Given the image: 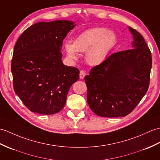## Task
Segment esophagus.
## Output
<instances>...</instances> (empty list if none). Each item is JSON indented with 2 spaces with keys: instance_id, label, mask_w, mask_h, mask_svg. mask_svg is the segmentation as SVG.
Listing matches in <instances>:
<instances>
[{
  "instance_id": "esophagus-1",
  "label": "esophagus",
  "mask_w": 160,
  "mask_h": 160,
  "mask_svg": "<svg viewBox=\"0 0 160 160\" xmlns=\"http://www.w3.org/2000/svg\"><path fill=\"white\" fill-rule=\"evenodd\" d=\"M85 76H86V72H85L84 70H81L80 72V78L83 79Z\"/></svg>"
}]
</instances>
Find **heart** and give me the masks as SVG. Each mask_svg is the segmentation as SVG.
Wrapping results in <instances>:
<instances>
[{
  "label": "heart",
  "mask_w": 160,
  "mask_h": 160,
  "mask_svg": "<svg viewBox=\"0 0 160 160\" xmlns=\"http://www.w3.org/2000/svg\"><path fill=\"white\" fill-rule=\"evenodd\" d=\"M117 35L106 28L98 27L87 30L77 37L73 43L65 44L67 55L75 61L78 52H84L85 60L88 65L97 66L104 61L117 43Z\"/></svg>",
  "instance_id": "1"
}]
</instances>
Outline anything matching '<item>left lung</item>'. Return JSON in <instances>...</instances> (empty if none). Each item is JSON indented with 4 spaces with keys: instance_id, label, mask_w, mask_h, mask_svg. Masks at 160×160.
Wrapping results in <instances>:
<instances>
[{
    "instance_id": "obj_1",
    "label": "left lung",
    "mask_w": 160,
    "mask_h": 160,
    "mask_svg": "<svg viewBox=\"0 0 160 160\" xmlns=\"http://www.w3.org/2000/svg\"><path fill=\"white\" fill-rule=\"evenodd\" d=\"M131 49L114 53L84 77L87 102L103 117H125L135 108L149 85L152 58L143 37L129 27Z\"/></svg>"
}]
</instances>
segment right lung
I'll return each instance as SVG.
<instances>
[{"instance_id": "add662e5", "label": "right lung", "mask_w": 160, "mask_h": 160, "mask_svg": "<svg viewBox=\"0 0 160 160\" xmlns=\"http://www.w3.org/2000/svg\"><path fill=\"white\" fill-rule=\"evenodd\" d=\"M76 27L69 20L40 22L22 32L14 46V91L33 112L52 114L64 107L79 69L62 61V41Z\"/></svg>"}]
</instances>
